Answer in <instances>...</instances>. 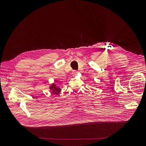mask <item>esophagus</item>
Returning <instances> with one entry per match:
<instances>
[{"instance_id":"obj_1","label":"esophagus","mask_w":146,"mask_h":146,"mask_svg":"<svg viewBox=\"0 0 146 146\" xmlns=\"http://www.w3.org/2000/svg\"><path fill=\"white\" fill-rule=\"evenodd\" d=\"M77 74V72L76 70H73V71L72 74H73V76H75V75H76Z\"/></svg>"}]
</instances>
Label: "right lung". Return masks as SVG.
Masks as SVG:
<instances>
[{
    "instance_id": "1",
    "label": "right lung",
    "mask_w": 146,
    "mask_h": 146,
    "mask_svg": "<svg viewBox=\"0 0 146 146\" xmlns=\"http://www.w3.org/2000/svg\"><path fill=\"white\" fill-rule=\"evenodd\" d=\"M49 89L50 90V91L52 92V93L57 95H58L61 91V88L59 86H58V84H56L55 82L50 86Z\"/></svg>"
}]
</instances>
